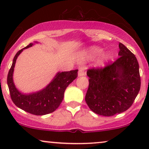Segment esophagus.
I'll return each instance as SVG.
<instances>
[{"instance_id": "1", "label": "esophagus", "mask_w": 149, "mask_h": 149, "mask_svg": "<svg viewBox=\"0 0 149 149\" xmlns=\"http://www.w3.org/2000/svg\"><path fill=\"white\" fill-rule=\"evenodd\" d=\"M85 74L84 72V69L83 68H80L79 69V72H78V76L79 77H82Z\"/></svg>"}]
</instances>
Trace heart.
<instances>
[{
	"label": "heart",
	"mask_w": 149,
	"mask_h": 149,
	"mask_svg": "<svg viewBox=\"0 0 149 149\" xmlns=\"http://www.w3.org/2000/svg\"><path fill=\"white\" fill-rule=\"evenodd\" d=\"M101 53L102 49L100 48L97 47H93L90 48L88 52L89 56V57H91V58H95V57L98 56ZM104 63V59H101V60H100L98 61V62H97V65H98V66H102Z\"/></svg>",
	"instance_id": "obj_1"
}]
</instances>
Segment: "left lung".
<instances>
[{
  "instance_id": "left-lung-1",
  "label": "left lung",
  "mask_w": 149,
  "mask_h": 149,
  "mask_svg": "<svg viewBox=\"0 0 149 149\" xmlns=\"http://www.w3.org/2000/svg\"><path fill=\"white\" fill-rule=\"evenodd\" d=\"M119 58L104 68L89 69L85 102L93 113L110 117L127 111L140 89L139 64L135 55L119 42Z\"/></svg>"
}]
</instances>
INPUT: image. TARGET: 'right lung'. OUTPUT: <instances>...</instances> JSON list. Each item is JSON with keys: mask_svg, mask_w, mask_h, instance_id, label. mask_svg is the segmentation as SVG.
<instances>
[{"mask_svg": "<svg viewBox=\"0 0 149 149\" xmlns=\"http://www.w3.org/2000/svg\"><path fill=\"white\" fill-rule=\"evenodd\" d=\"M35 42L38 43V42ZM33 45L30 43L15 54L8 73L7 85L12 101L18 108L32 115H44L53 113L59 107L64 98L66 87L77 77L78 70L58 72L49 84L40 91L28 94L20 92L13 82L14 67L19 55L24 49Z\"/></svg>", "mask_w": 149, "mask_h": 149, "instance_id": "obj_1", "label": "right lung"}]
</instances>
